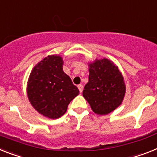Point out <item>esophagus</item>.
<instances>
[{
    "label": "esophagus",
    "instance_id": "34e87169",
    "mask_svg": "<svg viewBox=\"0 0 157 157\" xmlns=\"http://www.w3.org/2000/svg\"><path fill=\"white\" fill-rule=\"evenodd\" d=\"M77 87H78V89H79V91H80V93H82L83 85H77Z\"/></svg>",
    "mask_w": 157,
    "mask_h": 157
}]
</instances>
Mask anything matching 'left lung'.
<instances>
[{"label": "left lung", "mask_w": 157, "mask_h": 157, "mask_svg": "<svg viewBox=\"0 0 157 157\" xmlns=\"http://www.w3.org/2000/svg\"><path fill=\"white\" fill-rule=\"evenodd\" d=\"M125 94L124 78L118 68L108 59L89 64V82L83 96L95 113L106 115L121 104Z\"/></svg>", "instance_id": "1"}]
</instances>
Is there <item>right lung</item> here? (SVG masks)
Instances as JSON below:
<instances>
[{
    "label": "right lung",
    "mask_w": 157,
    "mask_h": 157,
    "mask_svg": "<svg viewBox=\"0 0 157 157\" xmlns=\"http://www.w3.org/2000/svg\"><path fill=\"white\" fill-rule=\"evenodd\" d=\"M30 103L44 117L57 119L67 111L68 104L79 94V89L63 72L59 56H48L34 67L28 81Z\"/></svg>",
    "instance_id": "right-lung-1"
}]
</instances>
